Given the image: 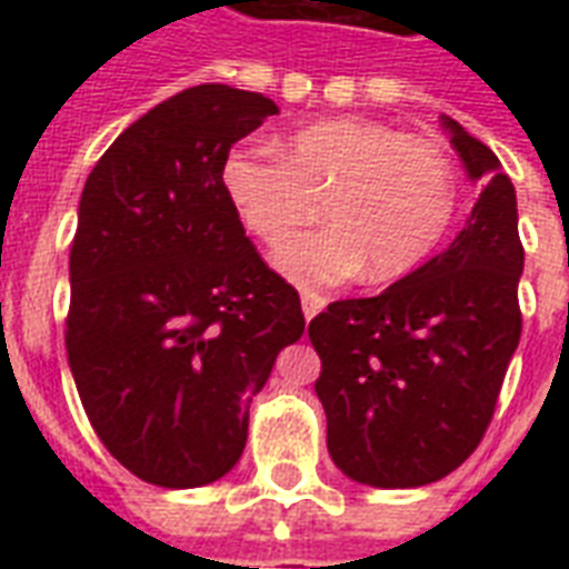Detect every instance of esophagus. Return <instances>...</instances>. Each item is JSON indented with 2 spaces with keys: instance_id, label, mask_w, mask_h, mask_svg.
<instances>
[{
  "instance_id": "34e87169",
  "label": "esophagus",
  "mask_w": 569,
  "mask_h": 569,
  "mask_svg": "<svg viewBox=\"0 0 569 569\" xmlns=\"http://www.w3.org/2000/svg\"><path fill=\"white\" fill-rule=\"evenodd\" d=\"M325 303H328V298H321L319 292H303L301 295V307H303V319L310 321L316 319L321 310H325Z\"/></svg>"
}]
</instances>
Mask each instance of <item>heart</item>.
<instances>
[{
	"label": "heart",
	"instance_id": "b5f03b06",
	"mask_svg": "<svg viewBox=\"0 0 569 569\" xmlns=\"http://www.w3.org/2000/svg\"><path fill=\"white\" fill-rule=\"evenodd\" d=\"M232 209L257 239L274 244L328 214L325 227L295 236L274 253L301 286H337L363 268L372 280L410 274L449 230L458 171L446 147L375 120H321L268 147H232L221 168Z\"/></svg>",
	"mask_w": 569,
	"mask_h": 569
}]
</instances>
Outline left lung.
<instances>
[{
	"label": "left lung",
	"instance_id": "8db88e82",
	"mask_svg": "<svg viewBox=\"0 0 569 569\" xmlns=\"http://www.w3.org/2000/svg\"><path fill=\"white\" fill-rule=\"evenodd\" d=\"M440 120L481 180L463 230L375 298L333 301L310 321L330 458L387 490L440 481L478 449L520 346L517 191L490 147Z\"/></svg>",
	"mask_w": 569,
	"mask_h": 569
}]
</instances>
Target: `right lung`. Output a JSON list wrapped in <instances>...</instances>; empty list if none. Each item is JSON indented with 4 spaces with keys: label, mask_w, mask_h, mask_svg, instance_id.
<instances>
[{
    "label": "right lung",
    "mask_w": 569,
    "mask_h": 569,
    "mask_svg": "<svg viewBox=\"0 0 569 569\" xmlns=\"http://www.w3.org/2000/svg\"><path fill=\"white\" fill-rule=\"evenodd\" d=\"M277 111L230 84L186 88L84 182L67 363L102 446L147 485L227 476L250 401L303 333L301 298L259 259L221 182L230 147Z\"/></svg>",
    "instance_id": "add662e5"
}]
</instances>
